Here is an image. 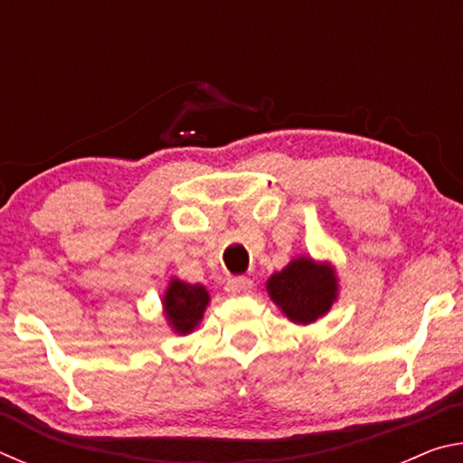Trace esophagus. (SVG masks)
Instances as JSON below:
<instances>
[{
    "mask_svg": "<svg viewBox=\"0 0 463 463\" xmlns=\"http://www.w3.org/2000/svg\"><path fill=\"white\" fill-rule=\"evenodd\" d=\"M226 292L231 296H242V294H249L250 289H253V281L249 278H234L226 281Z\"/></svg>",
    "mask_w": 463,
    "mask_h": 463,
    "instance_id": "1",
    "label": "esophagus"
}]
</instances>
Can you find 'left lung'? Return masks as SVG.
<instances>
[{
	"label": "left lung",
	"instance_id": "left-lung-1",
	"mask_svg": "<svg viewBox=\"0 0 463 463\" xmlns=\"http://www.w3.org/2000/svg\"><path fill=\"white\" fill-rule=\"evenodd\" d=\"M268 294L294 325H312L328 315L339 298V276L331 261L298 255L284 269L269 276Z\"/></svg>",
	"mask_w": 463,
	"mask_h": 463
}]
</instances>
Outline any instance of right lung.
<instances>
[{"mask_svg": "<svg viewBox=\"0 0 463 463\" xmlns=\"http://www.w3.org/2000/svg\"><path fill=\"white\" fill-rule=\"evenodd\" d=\"M210 304L208 289L202 284H187L179 278H171L161 298L163 317L175 335H190L202 323L203 312Z\"/></svg>", "mask_w": 463, "mask_h": 463, "instance_id": "right-lung-1", "label": "right lung"}]
</instances>
